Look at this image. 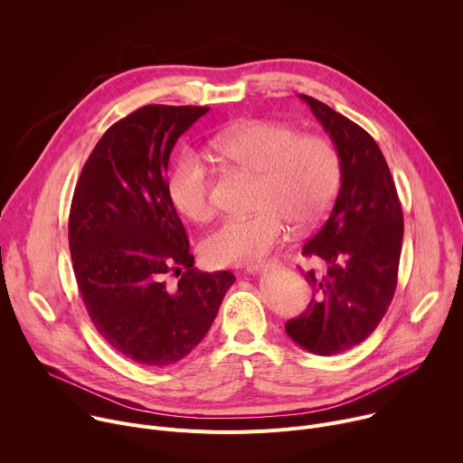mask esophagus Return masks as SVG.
Listing matches in <instances>:
<instances>
[{
  "label": "esophagus",
  "instance_id": "34e87169",
  "mask_svg": "<svg viewBox=\"0 0 463 463\" xmlns=\"http://www.w3.org/2000/svg\"><path fill=\"white\" fill-rule=\"evenodd\" d=\"M278 265V260H270V261H261V263H255V265H250L246 270L250 274H255V272H263V270H269V269H274Z\"/></svg>",
  "mask_w": 463,
  "mask_h": 463
}]
</instances>
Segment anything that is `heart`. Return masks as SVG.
I'll return each mask as SVG.
<instances>
[{
	"label": "heart",
	"mask_w": 463,
	"mask_h": 463,
	"mask_svg": "<svg viewBox=\"0 0 463 463\" xmlns=\"http://www.w3.org/2000/svg\"><path fill=\"white\" fill-rule=\"evenodd\" d=\"M217 156L258 176L250 217L226 219L202 242L213 269L255 265L294 230H311L324 221L342 175L340 154L324 136L301 134L285 123L248 121L221 132ZM212 171L200 154L182 152L167 178L171 203L185 219L205 222L213 215Z\"/></svg>",
	"instance_id": "obj_1"
}]
</instances>
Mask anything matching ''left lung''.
Wrapping results in <instances>:
<instances>
[{
    "label": "left lung",
    "instance_id": "obj_1",
    "mask_svg": "<svg viewBox=\"0 0 463 463\" xmlns=\"http://www.w3.org/2000/svg\"><path fill=\"white\" fill-rule=\"evenodd\" d=\"M299 99L340 154L342 185L327 221L301 250L305 258H318L326 272H303L313 298L285 331L307 351L336 354L366 340L388 311L397 287L402 210L375 139L318 99Z\"/></svg>",
    "mask_w": 463,
    "mask_h": 463
}]
</instances>
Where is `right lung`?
<instances>
[{
	"label": "right lung",
	"instance_id": "add662e5",
	"mask_svg": "<svg viewBox=\"0 0 463 463\" xmlns=\"http://www.w3.org/2000/svg\"><path fill=\"white\" fill-rule=\"evenodd\" d=\"M208 110L148 105L119 119L91 150L71 200L70 251L88 317L118 353L150 368L198 345L235 281L228 270L193 267L167 194L171 150Z\"/></svg>",
	"mask_w": 463,
	"mask_h": 463
}]
</instances>
